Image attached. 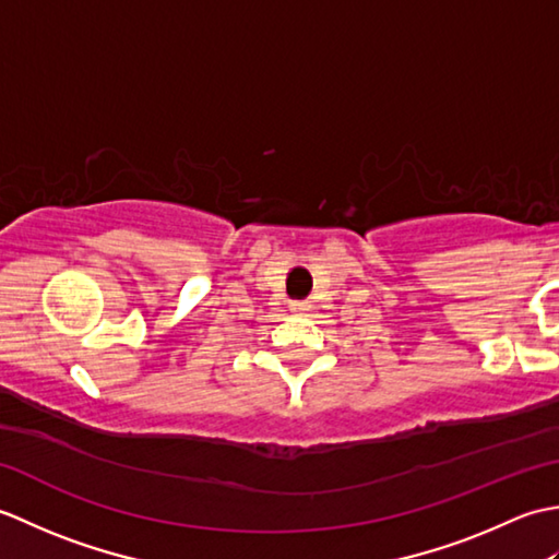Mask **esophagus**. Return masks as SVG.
<instances>
[{"label":"esophagus","instance_id":"1","mask_svg":"<svg viewBox=\"0 0 559 559\" xmlns=\"http://www.w3.org/2000/svg\"><path fill=\"white\" fill-rule=\"evenodd\" d=\"M310 310H312L310 302H290V312H295L298 317H305Z\"/></svg>","mask_w":559,"mask_h":559}]
</instances>
